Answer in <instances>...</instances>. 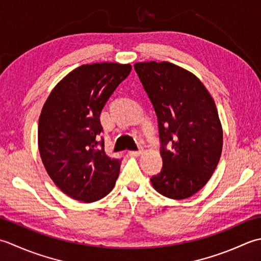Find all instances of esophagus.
<instances>
[{
  "mask_svg": "<svg viewBox=\"0 0 261 261\" xmlns=\"http://www.w3.org/2000/svg\"><path fill=\"white\" fill-rule=\"evenodd\" d=\"M129 153V155L130 156H140L141 155V154L143 153V150H142V148H141V150H138V151H129L128 152Z\"/></svg>",
  "mask_w": 261,
  "mask_h": 261,
  "instance_id": "obj_1",
  "label": "esophagus"
}]
</instances>
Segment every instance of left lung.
I'll use <instances>...</instances> for the list:
<instances>
[{
	"label": "left lung",
	"mask_w": 261,
	"mask_h": 261,
	"mask_svg": "<svg viewBox=\"0 0 261 261\" xmlns=\"http://www.w3.org/2000/svg\"><path fill=\"white\" fill-rule=\"evenodd\" d=\"M134 68L155 109L162 144L163 168L151 184L164 197L189 198L208 182L222 154L214 99L195 74L172 63L142 62Z\"/></svg>",
	"instance_id": "1"
}]
</instances>
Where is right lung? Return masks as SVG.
<instances>
[{
  "instance_id": "obj_1",
  "label": "right lung",
  "mask_w": 261,
  "mask_h": 261,
  "mask_svg": "<svg viewBox=\"0 0 261 261\" xmlns=\"http://www.w3.org/2000/svg\"><path fill=\"white\" fill-rule=\"evenodd\" d=\"M130 64L76 67L51 90L41 109L38 147L42 164L68 197L93 203L107 196L119 175L120 159L105 152L101 110L129 75Z\"/></svg>"
}]
</instances>
